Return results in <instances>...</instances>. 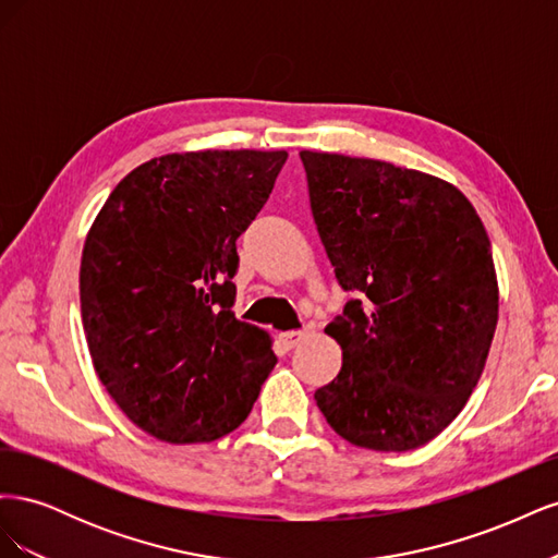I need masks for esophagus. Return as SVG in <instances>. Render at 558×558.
<instances>
[{"label": "esophagus", "mask_w": 558, "mask_h": 558, "mask_svg": "<svg viewBox=\"0 0 558 558\" xmlns=\"http://www.w3.org/2000/svg\"><path fill=\"white\" fill-rule=\"evenodd\" d=\"M305 337H307L305 328H302V330H289V332H281V342H283L286 349H295L302 340H305Z\"/></svg>", "instance_id": "34e87169"}]
</instances>
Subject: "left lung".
I'll use <instances>...</instances> for the list:
<instances>
[{"instance_id":"obj_1","label":"left lung","mask_w":558,"mask_h":558,"mask_svg":"<svg viewBox=\"0 0 558 558\" xmlns=\"http://www.w3.org/2000/svg\"><path fill=\"white\" fill-rule=\"evenodd\" d=\"M335 279L353 293L326 332L342 369L314 393L330 428L410 451L459 416L498 324L492 242L451 183L391 162L300 150Z\"/></svg>"}]
</instances>
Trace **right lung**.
<instances>
[{"label": "right lung", "mask_w": 558, "mask_h": 558, "mask_svg": "<svg viewBox=\"0 0 558 558\" xmlns=\"http://www.w3.org/2000/svg\"><path fill=\"white\" fill-rule=\"evenodd\" d=\"M286 150H197L140 165L83 244L81 314L99 381L172 445L238 428L272 373L269 335L232 314L238 238L265 207Z\"/></svg>", "instance_id": "right-lung-1"}]
</instances>
